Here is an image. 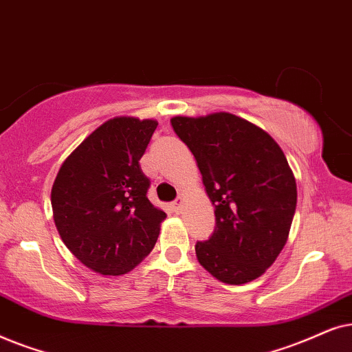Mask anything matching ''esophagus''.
<instances>
[{"mask_svg":"<svg viewBox=\"0 0 352 352\" xmlns=\"http://www.w3.org/2000/svg\"><path fill=\"white\" fill-rule=\"evenodd\" d=\"M182 206H184V198H182V196H180L179 199L173 201V209H175L177 212H180V210H182Z\"/></svg>","mask_w":352,"mask_h":352,"instance_id":"1","label":"esophagus"}]
</instances>
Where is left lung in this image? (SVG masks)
<instances>
[{"instance_id":"left-lung-1","label":"left lung","mask_w":352,"mask_h":352,"mask_svg":"<svg viewBox=\"0 0 352 352\" xmlns=\"http://www.w3.org/2000/svg\"><path fill=\"white\" fill-rule=\"evenodd\" d=\"M170 124L215 208L212 236L195 246L199 264L222 283L252 282L287 245L296 210V180L282 148L230 112L175 116Z\"/></svg>"}]
</instances>
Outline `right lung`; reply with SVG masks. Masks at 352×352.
I'll return each mask as SVG.
<instances>
[{
	"label": "right lung",
	"mask_w": 352,
	"mask_h": 352,
	"mask_svg": "<svg viewBox=\"0 0 352 352\" xmlns=\"http://www.w3.org/2000/svg\"><path fill=\"white\" fill-rule=\"evenodd\" d=\"M157 122L120 116L88 135L60 166L51 190L64 245L101 275H124L156 245L166 212L148 199L140 159Z\"/></svg>",
	"instance_id": "obj_1"
}]
</instances>
